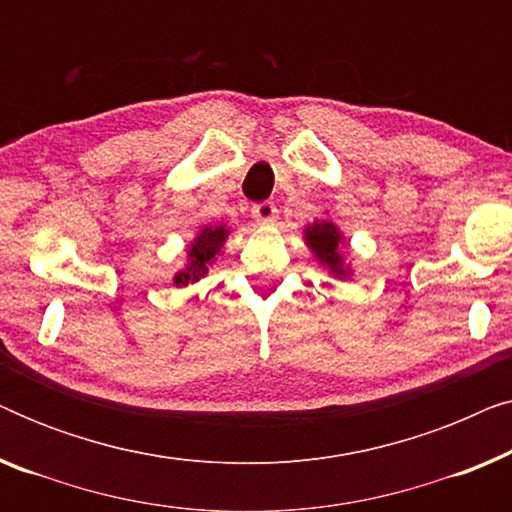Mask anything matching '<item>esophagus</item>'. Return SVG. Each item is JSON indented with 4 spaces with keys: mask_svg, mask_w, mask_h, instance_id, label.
Returning a JSON list of instances; mask_svg holds the SVG:
<instances>
[{
    "mask_svg": "<svg viewBox=\"0 0 512 512\" xmlns=\"http://www.w3.org/2000/svg\"><path fill=\"white\" fill-rule=\"evenodd\" d=\"M251 216L261 223V226H268L277 219V207L275 202H258V205L251 207Z\"/></svg>",
    "mask_w": 512,
    "mask_h": 512,
    "instance_id": "obj_1",
    "label": "esophagus"
}]
</instances>
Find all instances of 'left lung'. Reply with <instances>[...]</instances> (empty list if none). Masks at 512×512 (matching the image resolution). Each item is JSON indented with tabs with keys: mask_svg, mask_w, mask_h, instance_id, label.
<instances>
[{
	"mask_svg": "<svg viewBox=\"0 0 512 512\" xmlns=\"http://www.w3.org/2000/svg\"><path fill=\"white\" fill-rule=\"evenodd\" d=\"M303 237L314 261L328 270V275L342 279V282L352 277V263L340 251L342 244H345V235H342L338 223H333L331 219H314L303 228Z\"/></svg>",
	"mask_w": 512,
	"mask_h": 512,
	"instance_id": "obj_1",
	"label": "left lung"
}]
</instances>
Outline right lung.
<instances>
[{
    "label": "right lung",
    "instance_id": "add662e5",
    "mask_svg": "<svg viewBox=\"0 0 512 512\" xmlns=\"http://www.w3.org/2000/svg\"><path fill=\"white\" fill-rule=\"evenodd\" d=\"M230 235V228L226 223H214V226H202L198 235L193 237L191 244L186 247V263L184 268L174 272L172 282L174 286H188L200 282L207 277V272L216 263V258L223 254V244H226Z\"/></svg>",
    "mask_w": 512,
    "mask_h": 512
}]
</instances>
